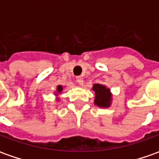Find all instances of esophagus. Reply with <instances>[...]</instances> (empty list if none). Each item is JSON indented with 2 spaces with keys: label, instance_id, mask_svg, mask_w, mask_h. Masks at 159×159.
Instances as JSON below:
<instances>
[{
  "label": "esophagus",
  "instance_id": "34e87169",
  "mask_svg": "<svg viewBox=\"0 0 159 159\" xmlns=\"http://www.w3.org/2000/svg\"><path fill=\"white\" fill-rule=\"evenodd\" d=\"M76 83L78 84L79 86H82V85L84 84V80H83V78H82L81 76H77V77H76Z\"/></svg>",
  "mask_w": 159,
  "mask_h": 159
}]
</instances>
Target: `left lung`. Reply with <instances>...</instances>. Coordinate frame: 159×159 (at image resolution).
Segmentation results:
<instances>
[{"label":"left lung","instance_id":"8db88e82","mask_svg":"<svg viewBox=\"0 0 159 159\" xmlns=\"http://www.w3.org/2000/svg\"><path fill=\"white\" fill-rule=\"evenodd\" d=\"M92 90L95 91L94 104L99 108L107 109L111 106L112 103V93L111 89L101 84H93Z\"/></svg>","mask_w":159,"mask_h":159}]
</instances>
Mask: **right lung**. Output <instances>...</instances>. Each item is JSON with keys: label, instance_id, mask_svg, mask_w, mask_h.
Instances as JSON below:
<instances>
[{"label": "right lung", "instance_id": "obj_1", "mask_svg": "<svg viewBox=\"0 0 159 159\" xmlns=\"http://www.w3.org/2000/svg\"><path fill=\"white\" fill-rule=\"evenodd\" d=\"M64 88H65V86H62V85H61V84H59V85H57V89L55 90L54 95L57 97V101H59V100H60V98H58V97H59V95H61V92H62V90H63V89Z\"/></svg>", "mask_w": 159, "mask_h": 159}]
</instances>
